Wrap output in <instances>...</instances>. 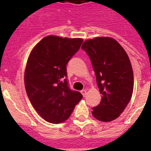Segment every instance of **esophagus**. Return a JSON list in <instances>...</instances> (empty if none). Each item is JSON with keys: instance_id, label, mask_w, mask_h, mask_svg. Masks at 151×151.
<instances>
[{"instance_id": "1", "label": "esophagus", "mask_w": 151, "mask_h": 151, "mask_svg": "<svg viewBox=\"0 0 151 151\" xmlns=\"http://www.w3.org/2000/svg\"><path fill=\"white\" fill-rule=\"evenodd\" d=\"M81 94H82V95H83V96H84V97L86 96V95H87V91L85 90V89H84V90H82L81 91Z\"/></svg>"}]
</instances>
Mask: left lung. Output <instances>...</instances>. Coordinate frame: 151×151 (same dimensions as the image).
<instances>
[{"instance_id":"left-lung-1","label":"left lung","mask_w":151,"mask_h":151,"mask_svg":"<svg viewBox=\"0 0 151 151\" xmlns=\"http://www.w3.org/2000/svg\"><path fill=\"white\" fill-rule=\"evenodd\" d=\"M89 56L102 95L92 115L101 122L116 119L129 102L133 91V73L128 55L118 42L109 37L88 40L81 46Z\"/></svg>"}]
</instances>
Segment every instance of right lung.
Listing matches in <instances>:
<instances>
[{
  "label": "right lung",
  "mask_w": 151,
  "mask_h": 151,
  "mask_svg": "<svg viewBox=\"0 0 151 151\" xmlns=\"http://www.w3.org/2000/svg\"><path fill=\"white\" fill-rule=\"evenodd\" d=\"M83 40L54 35L43 38L31 52L24 73L30 102L42 118L60 123L69 118L83 95L69 87L67 64Z\"/></svg>",
  "instance_id": "1"
}]
</instances>
